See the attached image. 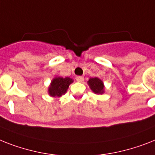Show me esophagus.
Returning <instances> with one entry per match:
<instances>
[{"mask_svg":"<svg viewBox=\"0 0 155 155\" xmlns=\"http://www.w3.org/2000/svg\"><path fill=\"white\" fill-rule=\"evenodd\" d=\"M75 80L78 82H83L84 80V78L83 77V76H80V75H79V76H76V77H75Z\"/></svg>","mask_w":155,"mask_h":155,"instance_id":"obj_1","label":"esophagus"}]
</instances>
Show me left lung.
Instances as JSON below:
<instances>
[{"instance_id": "left-lung-1", "label": "left lung", "mask_w": 155, "mask_h": 155, "mask_svg": "<svg viewBox=\"0 0 155 155\" xmlns=\"http://www.w3.org/2000/svg\"><path fill=\"white\" fill-rule=\"evenodd\" d=\"M87 83H88L89 86H90L91 89L92 90L93 92H95V94L104 93V84H103V82L99 80V78H91Z\"/></svg>"}]
</instances>
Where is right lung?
<instances>
[{
	"instance_id": "1",
	"label": "right lung",
	"mask_w": 155,
	"mask_h": 155,
	"mask_svg": "<svg viewBox=\"0 0 155 155\" xmlns=\"http://www.w3.org/2000/svg\"><path fill=\"white\" fill-rule=\"evenodd\" d=\"M73 82L71 78L56 77L51 81V86L49 87L48 92L51 96L60 97L64 94L68 88L69 85Z\"/></svg>"
}]
</instances>
